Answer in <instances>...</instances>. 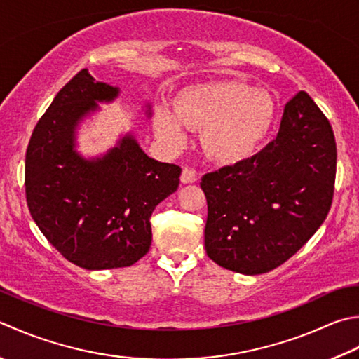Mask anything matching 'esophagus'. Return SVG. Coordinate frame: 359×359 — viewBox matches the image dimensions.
<instances>
[{"mask_svg":"<svg viewBox=\"0 0 359 359\" xmlns=\"http://www.w3.org/2000/svg\"><path fill=\"white\" fill-rule=\"evenodd\" d=\"M180 180H182V184H193V182L198 180V174H196V171L191 170V168L185 166L184 171H182Z\"/></svg>","mask_w":359,"mask_h":359,"instance_id":"34e87169","label":"esophagus"}]
</instances>
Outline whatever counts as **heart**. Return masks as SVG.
<instances>
[{"instance_id": "obj_1", "label": "heart", "mask_w": 359, "mask_h": 359, "mask_svg": "<svg viewBox=\"0 0 359 359\" xmlns=\"http://www.w3.org/2000/svg\"><path fill=\"white\" fill-rule=\"evenodd\" d=\"M273 102L268 91L226 81L201 83L185 90L174 109H160L154 128L171 149L187 143V128L203 129L202 144L221 163L250 157L268 135Z\"/></svg>"}]
</instances>
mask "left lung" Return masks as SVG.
Masks as SVG:
<instances>
[{"instance_id": "1", "label": "left lung", "mask_w": 359, "mask_h": 359, "mask_svg": "<svg viewBox=\"0 0 359 359\" xmlns=\"http://www.w3.org/2000/svg\"><path fill=\"white\" fill-rule=\"evenodd\" d=\"M334 179L332 124L310 95L299 91L285 105L276 140L202 177L207 255L245 276L278 268L324 222Z\"/></svg>"}]
</instances>
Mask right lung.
<instances>
[{
    "mask_svg": "<svg viewBox=\"0 0 359 359\" xmlns=\"http://www.w3.org/2000/svg\"><path fill=\"white\" fill-rule=\"evenodd\" d=\"M118 88L81 69L55 95L27 144L26 202L59 254L88 271L126 268L151 248V216L179 188L182 168L147 157L126 135L104 157L74 151V129Z\"/></svg>",
    "mask_w": 359,
    "mask_h": 359,
    "instance_id": "add662e5",
    "label": "right lung"
}]
</instances>
